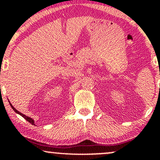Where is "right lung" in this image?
I'll list each match as a JSON object with an SVG mask.
<instances>
[{
  "mask_svg": "<svg viewBox=\"0 0 160 160\" xmlns=\"http://www.w3.org/2000/svg\"><path fill=\"white\" fill-rule=\"evenodd\" d=\"M9 103H10V106H11V108H12V110H13L14 111L16 112V113H18V114H19L20 116H22V117H23V118H25V120H26L28 122H30V123H32V125H34V126H35V123H34V119H32V118H31V117H28V116H26V115H25V114H23V113H22L21 112H19V111H18L15 108L13 107V106L12 105V104L10 103V102H9Z\"/></svg>",
  "mask_w": 160,
  "mask_h": 160,
  "instance_id": "right-lung-1",
  "label": "right lung"
}]
</instances>
